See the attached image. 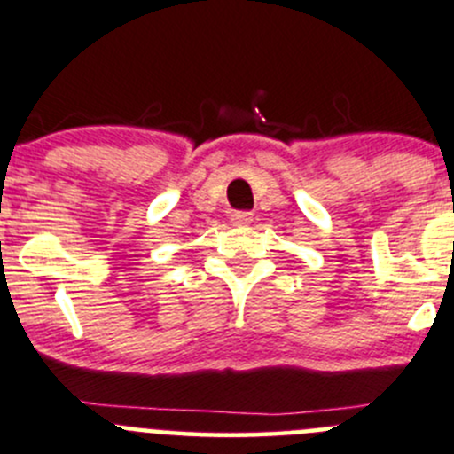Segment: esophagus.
Segmentation results:
<instances>
[{
    "label": "esophagus",
    "instance_id": "esophagus-1",
    "mask_svg": "<svg viewBox=\"0 0 454 454\" xmlns=\"http://www.w3.org/2000/svg\"><path fill=\"white\" fill-rule=\"evenodd\" d=\"M231 222L235 223V226H247V223L252 222V213H246V211H237V213H232Z\"/></svg>",
    "mask_w": 454,
    "mask_h": 454
}]
</instances>
